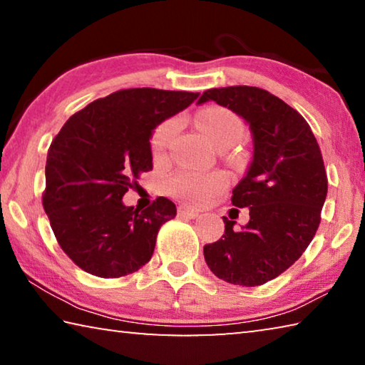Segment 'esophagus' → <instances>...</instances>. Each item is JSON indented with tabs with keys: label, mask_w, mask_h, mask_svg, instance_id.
<instances>
[{
	"label": "esophagus",
	"mask_w": 365,
	"mask_h": 365,
	"mask_svg": "<svg viewBox=\"0 0 365 365\" xmlns=\"http://www.w3.org/2000/svg\"><path fill=\"white\" fill-rule=\"evenodd\" d=\"M178 214L183 215V217H188V219H196L197 215H200V212L195 211V209H191V207H187V206L178 207Z\"/></svg>",
	"instance_id": "obj_1"
}]
</instances>
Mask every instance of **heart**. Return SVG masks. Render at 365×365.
Here are the masks:
<instances>
[{
	"instance_id": "b5f03b06",
	"label": "heart",
	"mask_w": 365,
	"mask_h": 365,
	"mask_svg": "<svg viewBox=\"0 0 365 365\" xmlns=\"http://www.w3.org/2000/svg\"><path fill=\"white\" fill-rule=\"evenodd\" d=\"M197 127L202 135L217 148H230L237 145L243 137L245 127L242 119L232 110L224 108H209L197 115ZM178 123L175 119L165 120L153 132L151 150L154 154H160L169 146L174 138ZM228 183V178L222 172H197L180 170L169 180V191L175 197L193 205L207 201L209 197L217 195Z\"/></svg>"
}]
</instances>
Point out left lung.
<instances>
[{
    "mask_svg": "<svg viewBox=\"0 0 365 365\" xmlns=\"http://www.w3.org/2000/svg\"><path fill=\"white\" fill-rule=\"evenodd\" d=\"M215 101L250 123L252 160L233 188L232 205L250 209V222L205 246L214 275L257 287L298 261L312 242L327 197V172L316 137L298 110L257 86L211 88L197 104Z\"/></svg>",
    "mask_w": 365,
    "mask_h": 365,
    "instance_id": "left-lung-1",
    "label": "left lung"
}]
</instances>
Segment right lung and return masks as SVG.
<instances>
[{
    "label": "right lung",
    "instance_id": "add662e5",
    "mask_svg": "<svg viewBox=\"0 0 365 365\" xmlns=\"http://www.w3.org/2000/svg\"><path fill=\"white\" fill-rule=\"evenodd\" d=\"M200 93L128 88L69 117L46 158L43 207L63 251L101 279L133 274L150 261L159 228L177 207L159 196L150 207L122 202L141 172L153 169L150 138L160 122Z\"/></svg>",
    "mask_w": 365,
    "mask_h": 365
}]
</instances>
